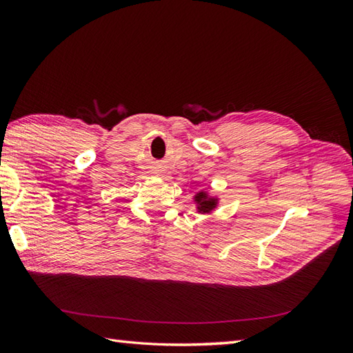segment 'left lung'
<instances>
[{
	"label": "left lung",
	"mask_w": 353,
	"mask_h": 353,
	"mask_svg": "<svg viewBox=\"0 0 353 353\" xmlns=\"http://www.w3.org/2000/svg\"><path fill=\"white\" fill-rule=\"evenodd\" d=\"M196 201H199L200 206L199 209L201 212H208L215 206V200H209L206 199V192H199L196 196Z\"/></svg>",
	"instance_id": "obj_1"
}]
</instances>
